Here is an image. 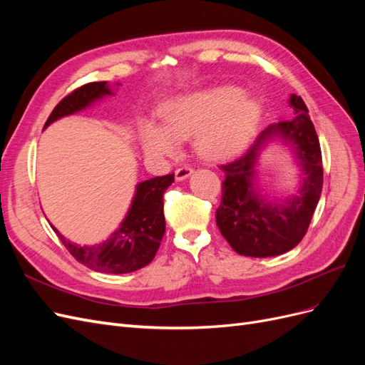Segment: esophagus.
Masks as SVG:
<instances>
[{
	"label": "esophagus",
	"mask_w": 365,
	"mask_h": 365,
	"mask_svg": "<svg viewBox=\"0 0 365 365\" xmlns=\"http://www.w3.org/2000/svg\"><path fill=\"white\" fill-rule=\"evenodd\" d=\"M193 172L195 170L192 168H189V165H182V168H180L175 172V178H176V181H184L189 178L190 175H193Z\"/></svg>",
	"instance_id": "esophagus-1"
}]
</instances>
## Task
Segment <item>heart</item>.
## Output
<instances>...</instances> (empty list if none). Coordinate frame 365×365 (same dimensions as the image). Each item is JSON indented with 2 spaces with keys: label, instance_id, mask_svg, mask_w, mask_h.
I'll list each match as a JSON object with an SVG mask.
<instances>
[{
  "label": "heart",
  "instance_id": "b5f03b06",
  "mask_svg": "<svg viewBox=\"0 0 365 365\" xmlns=\"http://www.w3.org/2000/svg\"><path fill=\"white\" fill-rule=\"evenodd\" d=\"M160 125L143 120L140 145L149 158H165L178 150L180 140L193 135V148L204 160L219 161L244 150L256 135L262 106L239 86L222 85L190 91L164 101Z\"/></svg>",
  "mask_w": 365,
  "mask_h": 365
}]
</instances>
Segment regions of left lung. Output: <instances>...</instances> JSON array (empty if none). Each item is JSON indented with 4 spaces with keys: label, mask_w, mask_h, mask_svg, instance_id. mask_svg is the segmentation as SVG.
<instances>
[{
    "label": "left lung",
    "mask_w": 365,
    "mask_h": 365,
    "mask_svg": "<svg viewBox=\"0 0 365 365\" xmlns=\"http://www.w3.org/2000/svg\"><path fill=\"white\" fill-rule=\"evenodd\" d=\"M291 121L264 128L244 155L222 169V200L216 210L220 233L236 252L248 257H272L295 248L322 196V149L303 98L291 94ZM277 142L288 150L299 168L297 189L289 197L275 198L261 190L258 164L263 150Z\"/></svg>",
    "instance_id": "obj_1"
}]
</instances>
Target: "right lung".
I'll use <instances>...</instances> for the list:
<instances>
[{
	"label": "right lung",
	"mask_w": 365,
	"mask_h": 365,
	"mask_svg": "<svg viewBox=\"0 0 365 365\" xmlns=\"http://www.w3.org/2000/svg\"><path fill=\"white\" fill-rule=\"evenodd\" d=\"M120 83L114 86L108 82H93L81 86L59 102L53 109L43 129L63 117L77 114L102 102L109 96H115ZM175 181V175L157 176L135 185L130 205L118 227L108 239L94 245H79L59 233L51 225L62 244L71 256L86 268L103 274H126L146 267L155 257L160 242L165 231L163 213L164 190Z\"/></svg>",
	"instance_id": "1"
}]
</instances>
